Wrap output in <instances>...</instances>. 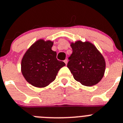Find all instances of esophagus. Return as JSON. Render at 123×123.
I'll return each mask as SVG.
<instances>
[{"label":"esophagus","mask_w":123,"mask_h":123,"mask_svg":"<svg viewBox=\"0 0 123 123\" xmlns=\"http://www.w3.org/2000/svg\"><path fill=\"white\" fill-rule=\"evenodd\" d=\"M65 62V64H68V59H65L64 60V61Z\"/></svg>","instance_id":"esophagus-1"}]
</instances>
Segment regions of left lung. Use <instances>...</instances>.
I'll use <instances>...</instances> for the list:
<instances>
[{"mask_svg": "<svg viewBox=\"0 0 123 123\" xmlns=\"http://www.w3.org/2000/svg\"><path fill=\"white\" fill-rule=\"evenodd\" d=\"M72 54L68 68L74 79L82 85L91 87L101 80L105 71V61L95 46L88 41L71 43Z\"/></svg>", "mask_w": 123, "mask_h": 123, "instance_id": "1", "label": "left lung"}]
</instances>
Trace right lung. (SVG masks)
Listing matches in <instances>:
<instances>
[{
	"mask_svg": "<svg viewBox=\"0 0 123 123\" xmlns=\"http://www.w3.org/2000/svg\"><path fill=\"white\" fill-rule=\"evenodd\" d=\"M53 42L39 39L26 51L21 64L25 80L33 86L45 87L55 80L58 71L66 66L57 60V53L52 50Z\"/></svg>",
	"mask_w": 123,
	"mask_h": 123,
	"instance_id": "obj_1",
	"label": "right lung"
}]
</instances>
